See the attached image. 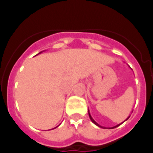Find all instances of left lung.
I'll list each match as a JSON object with an SVG mask.
<instances>
[{"instance_id": "left-lung-1", "label": "left lung", "mask_w": 153, "mask_h": 153, "mask_svg": "<svg viewBox=\"0 0 153 153\" xmlns=\"http://www.w3.org/2000/svg\"><path fill=\"white\" fill-rule=\"evenodd\" d=\"M88 113H89V117H90V120H91V121H92V122H93V123L95 124V125H97V126H99V127H100V128H103V129H114V128H116V127L119 126H120V124H122V123H123H123H120V124H118V125H117V126H113V127H109V128H106V127L101 126H100V125H99V124H98V123H97V122H96L95 120H93V118H92V117H91V115H90V111H89V110H88ZM129 117H128V118H127V119H126V120H128V119H129ZM126 120H125V121H126ZM125 121H124V122H125Z\"/></svg>"}]
</instances>
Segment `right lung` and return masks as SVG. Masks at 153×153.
I'll return each instance as SVG.
<instances>
[{"mask_svg":"<svg viewBox=\"0 0 153 153\" xmlns=\"http://www.w3.org/2000/svg\"><path fill=\"white\" fill-rule=\"evenodd\" d=\"M40 53H42V52H40ZM39 53H38V54H39ZM56 127H57V126H56ZM56 127H55V128H56ZM55 128H53V129H55Z\"/></svg>","mask_w":153,"mask_h":153,"instance_id":"obj_1","label":"right lung"}]
</instances>
